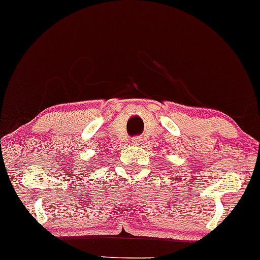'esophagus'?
I'll return each instance as SVG.
<instances>
[{"mask_svg": "<svg viewBox=\"0 0 260 260\" xmlns=\"http://www.w3.org/2000/svg\"><path fill=\"white\" fill-rule=\"evenodd\" d=\"M140 143H141V140L138 137H136V138H134L133 140V144L134 146H140Z\"/></svg>", "mask_w": 260, "mask_h": 260, "instance_id": "34e87169", "label": "esophagus"}]
</instances>
